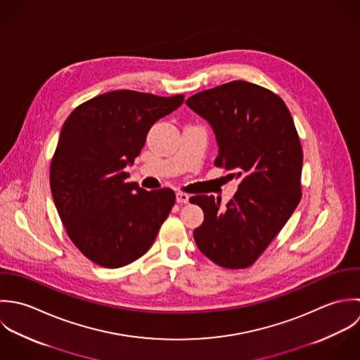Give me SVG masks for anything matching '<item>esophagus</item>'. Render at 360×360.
<instances>
[{"mask_svg": "<svg viewBox=\"0 0 360 360\" xmlns=\"http://www.w3.org/2000/svg\"><path fill=\"white\" fill-rule=\"evenodd\" d=\"M176 202L181 205H186L189 202V195L184 193V192H178L176 193Z\"/></svg>", "mask_w": 360, "mask_h": 360, "instance_id": "esophagus-1", "label": "esophagus"}]
</instances>
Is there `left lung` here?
<instances>
[{"label":"left lung","instance_id":"left-lung-1","mask_svg":"<svg viewBox=\"0 0 360 360\" xmlns=\"http://www.w3.org/2000/svg\"><path fill=\"white\" fill-rule=\"evenodd\" d=\"M186 104L216 135L214 164L240 179L225 207L214 196L189 199L205 213L195 242L221 267H250L300 202L303 153L293 120L281 97L245 80L200 91Z\"/></svg>","mask_w":360,"mask_h":360}]
</instances>
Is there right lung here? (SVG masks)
<instances>
[{
  "label": "right lung",
  "mask_w": 360,
  "mask_h": 360,
  "mask_svg": "<svg viewBox=\"0 0 360 360\" xmlns=\"http://www.w3.org/2000/svg\"><path fill=\"white\" fill-rule=\"evenodd\" d=\"M184 96L132 90L100 94L67 118L50 167V186L75 246L93 263L124 267L150 249L169 214L174 191H144L125 167L141 154L150 128Z\"/></svg>",
  "instance_id": "1"
}]
</instances>
